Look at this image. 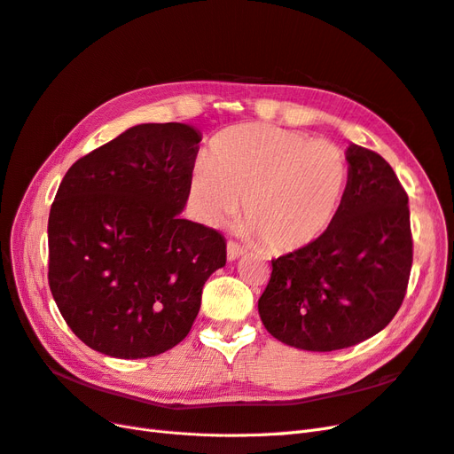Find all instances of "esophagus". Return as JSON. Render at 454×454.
<instances>
[{"label":"esophagus","instance_id":"obj_1","mask_svg":"<svg viewBox=\"0 0 454 454\" xmlns=\"http://www.w3.org/2000/svg\"><path fill=\"white\" fill-rule=\"evenodd\" d=\"M228 261H236V258L243 256L245 253H247V249L243 247V245H239L238 241H228Z\"/></svg>","mask_w":454,"mask_h":454}]
</instances>
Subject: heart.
Wrapping results in <instances>:
<instances>
[{
  "label": "heart",
  "mask_w": 454,
  "mask_h": 454,
  "mask_svg": "<svg viewBox=\"0 0 454 454\" xmlns=\"http://www.w3.org/2000/svg\"><path fill=\"white\" fill-rule=\"evenodd\" d=\"M349 165L329 140L245 123L226 129L193 165L190 193L209 224L234 220L241 205L270 251H296L321 238L346 196Z\"/></svg>",
  "instance_id": "obj_1"
}]
</instances>
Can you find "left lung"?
Returning a JSON list of instances; mask_svg holds the SVG:
<instances>
[{"label":"left lung","mask_w":454,"mask_h":454,"mask_svg":"<svg viewBox=\"0 0 454 454\" xmlns=\"http://www.w3.org/2000/svg\"><path fill=\"white\" fill-rule=\"evenodd\" d=\"M346 196L329 230L271 261L258 314L266 331L308 352L380 333L403 304L412 236L409 196L382 155L349 145Z\"/></svg>","instance_id":"1"}]
</instances>
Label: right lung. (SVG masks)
Listing matches in <instances>:
<instances>
[{"instance_id": "right-lung-1", "label": "right lung", "mask_w": 454, "mask_h": 454, "mask_svg": "<svg viewBox=\"0 0 454 454\" xmlns=\"http://www.w3.org/2000/svg\"><path fill=\"white\" fill-rule=\"evenodd\" d=\"M201 140L142 123L77 160L49 213V287L74 334L142 359L186 339L205 281L226 264L220 231L180 218Z\"/></svg>"}]
</instances>
